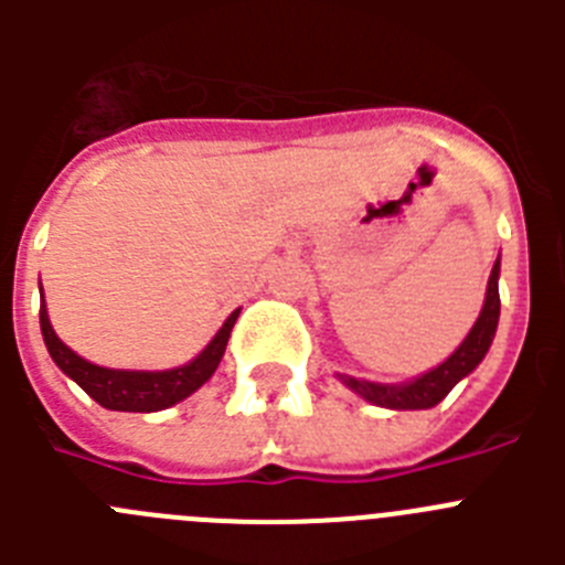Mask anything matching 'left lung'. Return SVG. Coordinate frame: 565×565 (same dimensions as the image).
Masks as SVG:
<instances>
[{
    "instance_id": "1",
    "label": "left lung",
    "mask_w": 565,
    "mask_h": 565,
    "mask_svg": "<svg viewBox=\"0 0 565 565\" xmlns=\"http://www.w3.org/2000/svg\"><path fill=\"white\" fill-rule=\"evenodd\" d=\"M498 271H501V259L492 266L487 286V299H483L481 317L472 326V331L467 333L458 351L452 353L447 362H441L436 371L424 373L416 382L411 384H373V382H359L353 376H339L351 391H356L359 396L367 398L371 404L379 407H393V411H427V407H436L447 393L461 382L467 373H472L478 367L483 356H487L492 337H495L498 328V313H501V297H498Z\"/></svg>"
}]
</instances>
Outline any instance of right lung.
Returning <instances> with one entry per match:
<instances>
[{
    "label": "right lung",
    "instance_id": "1",
    "mask_svg": "<svg viewBox=\"0 0 565 565\" xmlns=\"http://www.w3.org/2000/svg\"><path fill=\"white\" fill-rule=\"evenodd\" d=\"M237 313L226 319V326L217 331V337L206 344V351L198 359H192L183 367H174V371H109V367H98V364L87 362L78 353H73L62 339L56 337L53 326L47 319V308H39V322H42V337L47 344L53 362L67 373L73 382L82 387L87 396L96 398L102 407L107 411H124V413H154L163 411V407H172L181 398L192 396L203 382L212 379V373L217 371L223 353H226L228 333H232L234 322H237Z\"/></svg>",
    "mask_w": 565,
    "mask_h": 565
}]
</instances>
